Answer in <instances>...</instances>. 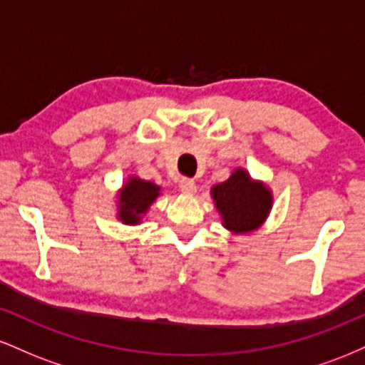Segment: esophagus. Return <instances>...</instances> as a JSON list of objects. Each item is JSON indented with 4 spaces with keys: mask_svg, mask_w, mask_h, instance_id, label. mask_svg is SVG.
<instances>
[{
    "mask_svg": "<svg viewBox=\"0 0 365 365\" xmlns=\"http://www.w3.org/2000/svg\"><path fill=\"white\" fill-rule=\"evenodd\" d=\"M180 190L187 195H194L197 192V183L192 178H182L180 180Z\"/></svg>",
    "mask_w": 365,
    "mask_h": 365,
    "instance_id": "34e87169",
    "label": "esophagus"
}]
</instances>
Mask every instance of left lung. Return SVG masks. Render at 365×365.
Returning <instances> with one entry per match:
<instances>
[{
    "label": "left lung",
    "instance_id": "8db88e82",
    "mask_svg": "<svg viewBox=\"0 0 365 365\" xmlns=\"http://www.w3.org/2000/svg\"><path fill=\"white\" fill-rule=\"evenodd\" d=\"M221 225L233 235H245L266 223L273 207V192L245 168H235L228 180L211 187Z\"/></svg>",
    "mask_w": 365,
    "mask_h": 365
}]
</instances>
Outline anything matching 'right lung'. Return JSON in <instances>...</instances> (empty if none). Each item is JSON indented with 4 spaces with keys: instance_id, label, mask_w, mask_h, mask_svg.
<instances>
[{
    "instance_id": "add662e5",
    "label": "right lung",
    "mask_w": 365,
    "mask_h": 365,
    "mask_svg": "<svg viewBox=\"0 0 365 365\" xmlns=\"http://www.w3.org/2000/svg\"><path fill=\"white\" fill-rule=\"evenodd\" d=\"M159 195L161 187L156 183L130 175L116 195V220L128 226L140 225Z\"/></svg>"
}]
</instances>
